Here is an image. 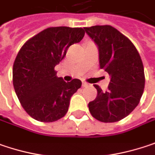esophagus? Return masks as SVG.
Wrapping results in <instances>:
<instances>
[{"instance_id":"esophagus-1","label":"esophagus","mask_w":155,"mask_h":155,"mask_svg":"<svg viewBox=\"0 0 155 155\" xmlns=\"http://www.w3.org/2000/svg\"><path fill=\"white\" fill-rule=\"evenodd\" d=\"M87 85H88V84L85 83V82H83V83H82V86H83V87H86Z\"/></svg>"}]
</instances>
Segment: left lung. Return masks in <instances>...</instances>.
<instances>
[{
	"label": "left lung",
	"mask_w": 155,
	"mask_h": 155,
	"mask_svg": "<svg viewBox=\"0 0 155 155\" xmlns=\"http://www.w3.org/2000/svg\"><path fill=\"white\" fill-rule=\"evenodd\" d=\"M99 49L101 69L109 74L108 89H97L96 99L89 102L90 113L103 123H115L129 116L138 106L145 87L144 66L132 42L110 25L84 27Z\"/></svg>",
	"instance_id": "obj_1"
}]
</instances>
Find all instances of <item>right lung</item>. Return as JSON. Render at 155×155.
Returning <instances> with one entry per match:
<instances>
[{
    "instance_id": "obj_1",
    "label": "right lung",
    "mask_w": 155,
    "mask_h": 155,
    "mask_svg": "<svg viewBox=\"0 0 155 155\" xmlns=\"http://www.w3.org/2000/svg\"><path fill=\"white\" fill-rule=\"evenodd\" d=\"M82 28L50 27L27 40L13 65V85L21 105L33 119L51 123L66 115L79 79L65 82L54 67L74 43L84 38Z\"/></svg>"
}]
</instances>
